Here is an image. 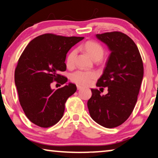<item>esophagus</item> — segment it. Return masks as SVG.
<instances>
[{"label": "esophagus", "instance_id": "34e87169", "mask_svg": "<svg viewBox=\"0 0 158 158\" xmlns=\"http://www.w3.org/2000/svg\"><path fill=\"white\" fill-rule=\"evenodd\" d=\"M82 88V86L78 85H77V89H81Z\"/></svg>", "mask_w": 158, "mask_h": 158}]
</instances>
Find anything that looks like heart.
<instances>
[{"label":"heart","mask_w":158,"mask_h":158,"mask_svg":"<svg viewBox=\"0 0 158 158\" xmlns=\"http://www.w3.org/2000/svg\"><path fill=\"white\" fill-rule=\"evenodd\" d=\"M83 48L87 54L94 60L101 59L104 55V49L98 43L93 42V41L87 42L83 45ZM76 54L77 50L73 49L68 55L66 58V65L68 67H71L74 65ZM96 76L97 73L94 71L79 70V71H76L71 73L70 78L71 81L75 83L82 85H87L90 83Z\"/></svg>","instance_id":"heart-1"}]
</instances>
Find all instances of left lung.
<instances>
[{
	"instance_id": "1",
	"label": "left lung",
	"mask_w": 158,
	"mask_h": 158,
	"mask_svg": "<svg viewBox=\"0 0 158 158\" xmlns=\"http://www.w3.org/2000/svg\"><path fill=\"white\" fill-rule=\"evenodd\" d=\"M96 37L111 52L96 84L107 87L108 93L102 96L98 89H91L87 107L98 124L114 128L127 121L135 107L143 77V64L136 44L125 34L111 31L96 35Z\"/></svg>"
}]
</instances>
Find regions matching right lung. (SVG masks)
Segmentation results:
<instances>
[{
    "label": "right lung",
    "mask_w": 158,
    "mask_h": 158,
    "mask_svg": "<svg viewBox=\"0 0 158 158\" xmlns=\"http://www.w3.org/2000/svg\"><path fill=\"white\" fill-rule=\"evenodd\" d=\"M83 39L44 34L31 40L21 54L15 83L26 116L38 127L48 128L59 122L67 99L76 93V85L71 82L56 90L51 83L64 85L68 81L59 73L66 70L68 52Z\"/></svg>",
    "instance_id": "add662e5"
}]
</instances>
